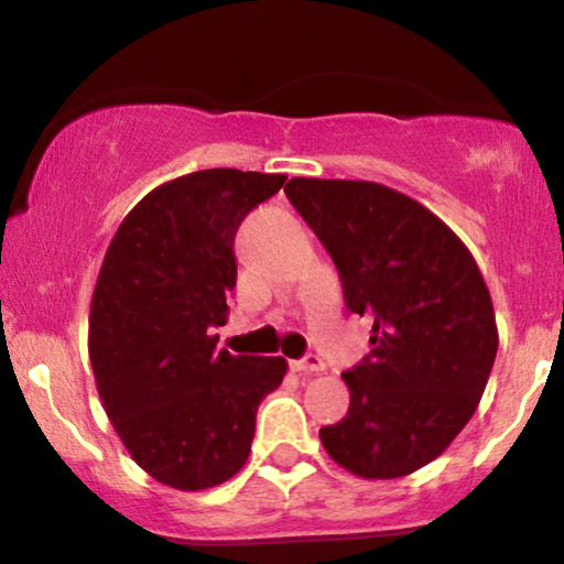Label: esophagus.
Listing matches in <instances>:
<instances>
[{
  "label": "esophagus",
  "mask_w": 564,
  "mask_h": 564,
  "mask_svg": "<svg viewBox=\"0 0 564 564\" xmlns=\"http://www.w3.org/2000/svg\"><path fill=\"white\" fill-rule=\"evenodd\" d=\"M291 367L296 369V372H304V375H315V372H325L327 365L323 359H319L317 354H306L304 359H296L291 361Z\"/></svg>",
  "instance_id": "esophagus-1"
}]
</instances>
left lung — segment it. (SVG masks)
<instances>
[{
  "mask_svg": "<svg viewBox=\"0 0 564 564\" xmlns=\"http://www.w3.org/2000/svg\"><path fill=\"white\" fill-rule=\"evenodd\" d=\"M283 192L338 268L348 310L372 317V351L344 372L348 413L319 440L361 479L419 471L474 416L495 365L481 270L451 226L384 184L294 176Z\"/></svg>",
  "mask_w": 564,
  "mask_h": 564,
  "instance_id": "left-lung-1",
  "label": "left lung"
}]
</instances>
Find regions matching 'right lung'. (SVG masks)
Listing matches in <instances>:
<instances>
[{
  "label": "right lung",
  "mask_w": 564,
  "mask_h": 564,
  "mask_svg": "<svg viewBox=\"0 0 564 564\" xmlns=\"http://www.w3.org/2000/svg\"><path fill=\"white\" fill-rule=\"evenodd\" d=\"M283 174L205 169L148 192L113 234L90 302L88 354L113 430L142 471L182 491L229 481L252 451L254 413L283 356H234V237Z\"/></svg>",
  "instance_id": "add662e5"
}]
</instances>
